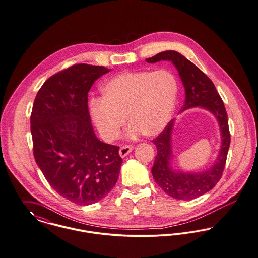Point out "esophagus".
Here are the masks:
<instances>
[{"instance_id":"obj_1","label":"esophagus","mask_w":258,"mask_h":258,"mask_svg":"<svg viewBox=\"0 0 258 258\" xmlns=\"http://www.w3.org/2000/svg\"><path fill=\"white\" fill-rule=\"evenodd\" d=\"M133 149H134V147H133L132 145H123V146H121V148H120L119 154H120V156H121V158H124V157H126L131 152L133 151Z\"/></svg>"}]
</instances>
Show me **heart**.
<instances>
[{"instance_id":"obj_1","label":"heart","mask_w":258,"mask_h":258,"mask_svg":"<svg viewBox=\"0 0 258 258\" xmlns=\"http://www.w3.org/2000/svg\"><path fill=\"white\" fill-rule=\"evenodd\" d=\"M101 98L90 102L91 120L106 141L119 137L126 120L130 137L160 135L170 121L178 93L176 77L167 70L123 72L102 85Z\"/></svg>"}]
</instances>
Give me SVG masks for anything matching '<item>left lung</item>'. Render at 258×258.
Returning <instances> with one entry per match:
<instances>
[{"mask_svg":"<svg viewBox=\"0 0 258 258\" xmlns=\"http://www.w3.org/2000/svg\"><path fill=\"white\" fill-rule=\"evenodd\" d=\"M161 60L170 61L181 79L185 90V102L180 112L195 107L206 109L215 117L220 128L221 146L216 161L210 168L198 172L175 170L171 166L173 158L171 135L175 119L169 121L159 137L153 140L157 147V156L152 167L155 181L170 197L185 201L192 200L212 190L222 176L230 146L227 113L211 79L194 63L175 50H166L146 59L148 63Z\"/></svg>","mask_w":258,"mask_h":258,"instance_id":"8db88e82","label":"left lung"}]
</instances>
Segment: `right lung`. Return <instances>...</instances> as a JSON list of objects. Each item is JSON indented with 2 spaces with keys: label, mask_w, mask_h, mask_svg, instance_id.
<instances>
[{
  "label": "right lung",
  "mask_w": 258,
  "mask_h": 258,
  "mask_svg": "<svg viewBox=\"0 0 258 258\" xmlns=\"http://www.w3.org/2000/svg\"><path fill=\"white\" fill-rule=\"evenodd\" d=\"M108 72L82 63L56 73L38 91L31 113L38 167L53 190L81 206L106 197L122 163L119 147L95 136L88 108L91 86Z\"/></svg>",
  "instance_id": "add662e5"
}]
</instances>
